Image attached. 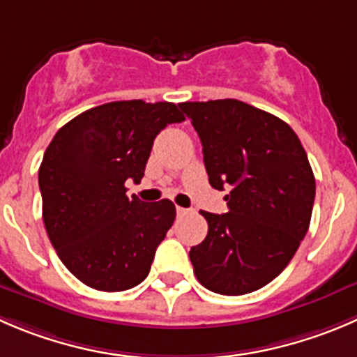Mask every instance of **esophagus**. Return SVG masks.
<instances>
[{
	"label": "esophagus",
	"mask_w": 357,
	"mask_h": 357,
	"mask_svg": "<svg viewBox=\"0 0 357 357\" xmlns=\"http://www.w3.org/2000/svg\"><path fill=\"white\" fill-rule=\"evenodd\" d=\"M176 213H178V216H185V214H188L190 211L185 209V207H176Z\"/></svg>",
	"instance_id": "1"
}]
</instances>
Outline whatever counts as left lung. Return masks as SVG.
<instances>
[{
	"instance_id": "8db88e82",
	"label": "left lung",
	"mask_w": 357,
	"mask_h": 357,
	"mask_svg": "<svg viewBox=\"0 0 357 357\" xmlns=\"http://www.w3.org/2000/svg\"><path fill=\"white\" fill-rule=\"evenodd\" d=\"M202 143L227 214L202 211L206 238L190 249L204 288L237 296L274 281L295 256L312 216L316 179L295 130L237 99L181 102Z\"/></svg>"
}]
</instances>
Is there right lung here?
Returning <instances> with one entry per match:
<instances>
[{
	"label": "right lung",
	"mask_w": 357,
	"mask_h": 357,
	"mask_svg": "<svg viewBox=\"0 0 357 357\" xmlns=\"http://www.w3.org/2000/svg\"><path fill=\"white\" fill-rule=\"evenodd\" d=\"M183 120L172 102H106L75 116L48 144L38 172L45 228L83 284L126 291L150 274L176 207L129 199L126 181H141L157 134Z\"/></svg>",
	"instance_id": "add662e5"
}]
</instances>
